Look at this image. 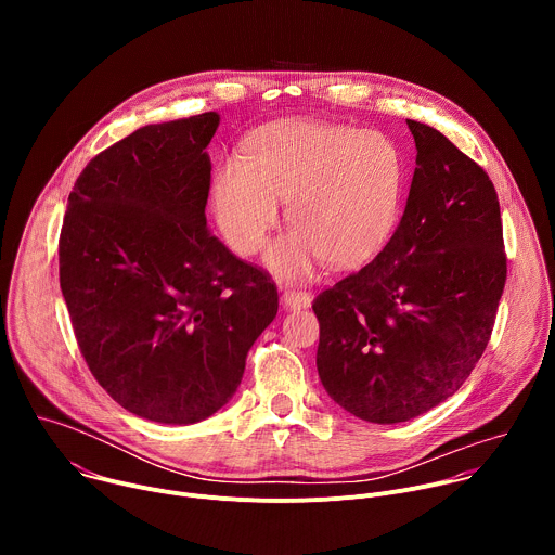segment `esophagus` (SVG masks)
<instances>
[{"label": "esophagus", "mask_w": 555, "mask_h": 555, "mask_svg": "<svg viewBox=\"0 0 555 555\" xmlns=\"http://www.w3.org/2000/svg\"><path fill=\"white\" fill-rule=\"evenodd\" d=\"M281 300L287 309H300V307H309L311 305V294L296 289V287H285L281 294Z\"/></svg>", "instance_id": "1"}]
</instances>
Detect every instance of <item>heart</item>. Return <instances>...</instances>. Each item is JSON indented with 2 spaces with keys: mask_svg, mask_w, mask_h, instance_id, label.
<instances>
[{
  "mask_svg": "<svg viewBox=\"0 0 555 555\" xmlns=\"http://www.w3.org/2000/svg\"><path fill=\"white\" fill-rule=\"evenodd\" d=\"M404 186V155L386 133L289 120L261 131L246 163L215 171L212 208L228 246L253 257L279 223V202H287L294 228L270 248L268 266L298 279L321 259L349 270L375 257L398 221Z\"/></svg>",
  "mask_w": 555,
  "mask_h": 555,
  "instance_id": "1",
  "label": "heart"
}]
</instances>
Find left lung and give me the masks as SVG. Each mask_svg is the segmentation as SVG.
<instances>
[{"label": "left lung", "instance_id": "left-lung-1", "mask_svg": "<svg viewBox=\"0 0 555 555\" xmlns=\"http://www.w3.org/2000/svg\"><path fill=\"white\" fill-rule=\"evenodd\" d=\"M406 122L417 167L398 230L311 305L325 390L373 424L409 422L461 388L490 343L507 279L490 176L441 131Z\"/></svg>", "mask_w": 555, "mask_h": 555}]
</instances>
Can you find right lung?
Wrapping results in <instances>:
<instances>
[{"label": "right lung", "instance_id": "obj_1", "mask_svg": "<svg viewBox=\"0 0 555 555\" xmlns=\"http://www.w3.org/2000/svg\"><path fill=\"white\" fill-rule=\"evenodd\" d=\"M219 114L146 125L76 178L59 279L92 375L129 413L195 424L242 384L276 285L206 228Z\"/></svg>", "mask_w": 555, "mask_h": 555}]
</instances>
